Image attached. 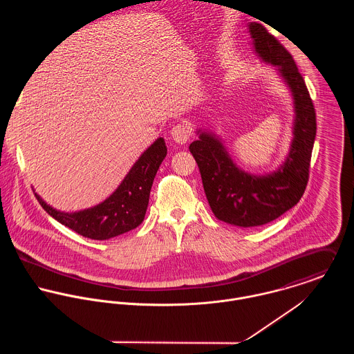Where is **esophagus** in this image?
Listing matches in <instances>:
<instances>
[{
  "label": "esophagus",
  "instance_id": "esophagus-1",
  "mask_svg": "<svg viewBox=\"0 0 354 354\" xmlns=\"http://www.w3.org/2000/svg\"><path fill=\"white\" fill-rule=\"evenodd\" d=\"M171 139L177 143V145H185L189 138H191V128L188 124H177L176 127H173L171 132Z\"/></svg>",
  "mask_w": 354,
  "mask_h": 354
}]
</instances>
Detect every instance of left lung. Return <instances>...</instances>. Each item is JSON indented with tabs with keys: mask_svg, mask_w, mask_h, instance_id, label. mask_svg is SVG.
Wrapping results in <instances>:
<instances>
[{
	"mask_svg": "<svg viewBox=\"0 0 354 354\" xmlns=\"http://www.w3.org/2000/svg\"><path fill=\"white\" fill-rule=\"evenodd\" d=\"M247 27L253 53L274 68L292 97V140L288 153L275 170L254 174L236 163L222 138L209 128H198L199 139L189 146L214 215L239 227L266 225L300 202L316 136L313 103L295 59L261 24L250 21Z\"/></svg>",
	"mask_w": 354,
	"mask_h": 354,
	"instance_id": "obj_1",
	"label": "left lung"
}]
</instances>
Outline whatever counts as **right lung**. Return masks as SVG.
Masks as SVG:
<instances>
[{"label": "right lung", "mask_w": 354, "mask_h": 354, "mask_svg": "<svg viewBox=\"0 0 354 354\" xmlns=\"http://www.w3.org/2000/svg\"><path fill=\"white\" fill-rule=\"evenodd\" d=\"M167 153L163 138H158L129 169L121 184L103 202L73 212L59 211L35 196L44 209L61 225L91 240H109L136 229L145 219L152 181Z\"/></svg>", "instance_id": "1"}]
</instances>
